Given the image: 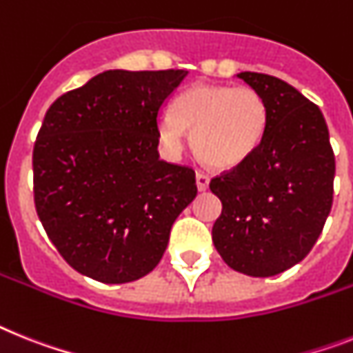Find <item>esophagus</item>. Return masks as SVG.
Segmentation results:
<instances>
[{"mask_svg":"<svg viewBox=\"0 0 353 353\" xmlns=\"http://www.w3.org/2000/svg\"><path fill=\"white\" fill-rule=\"evenodd\" d=\"M195 181H197V188H199L201 192H204L210 185V176L208 174H204V172H197V174H195Z\"/></svg>","mask_w":353,"mask_h":353,"instance_id":"1","label":"esophagus"}]
</instances>
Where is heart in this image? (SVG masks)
<instances>
[{
  "label": "heart",
  "instance_id": "obj_1",
  "mask_svg": "<svg viewBox=\"0 0 353 353\" xmlns=\"http://www.w3.org/2000/svg\"><path fill=\"white\" fill-rule=\"evenodd\" d=\"M268 121V103L253 88L194 84L176 99L174 114H163L159 132L172 149L192 132V147L206 165L233 168L256 152Z\"/></svg>",
  "mask_w": 353,
  "mask_h": 353
}]
</instances>
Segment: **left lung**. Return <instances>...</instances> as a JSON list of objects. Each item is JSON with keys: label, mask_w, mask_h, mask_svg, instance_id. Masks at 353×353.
Returning a JSON list of instances; mask_svg holds the SVG:
<instances>
[{"label": "left lung", "mask_w": 353, "mask_h": 353, "mask_svg": "<svg viewBox=\"0 0 353 353\" xmlns=\"http://www.w3.org/2000/svg\"><path fill=\"white\" fill-rule=\"evenodd\" d=\"M236 77L268 103V131L248 161L210 181L222 203L212 239L232 269L274 276L301 262L321 235L332 208L336 158L316 103L276 77Z\"/></svg>", "instance_id": "left-lung-1"}]
</instances>
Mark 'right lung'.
I'll use <instances>...</instances> for the list:
<instances>
[{
	"instance_id": "obj_1",
	"label": "right lung",
	"mask_w": 353,
	"mask_h": 353,
	"mask_svg": "<svg viewBox=\"0 0 353 353\" xmlns=\"http://www.w3.org/2000/svg\"><path fill=\"white\" fill-rule=\"evenodd\" d=\"M181 70H109L59 97L34 145V203L61 256L102 283L134 282L197 195L195 172L159 159V117Z\"/></svg>"
}]
</instances>
